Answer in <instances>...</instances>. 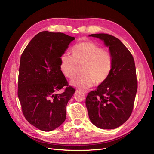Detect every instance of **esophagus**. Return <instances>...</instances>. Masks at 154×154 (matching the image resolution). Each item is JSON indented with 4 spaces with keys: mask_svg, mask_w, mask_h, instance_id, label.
<instances>
[{
    "mask_svg": "<svg viewBox=\"0 0 154 154\" xmlns=\"http://www.w3.org/2000/svg\"><path fill=\"white\" fill-rule=\"evenodd\" d=\"M80 91H82V93L85 94H88V91L87 90H80Z\"/></svg>",
    "mask_w": 154,
    "mask_h": 154,
    "instance_id": "34e87169",
    "label": "esophagus"
}]
</instances>
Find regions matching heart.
Returning a JSON list of instances; mask_svg holds the SVG:
<instances>
[{"label": "heart", "mask_w": 154, "mask_h": 154, "mask_svg": "<svg viewBox=\"0 0 154 154\" xmlns=\"http://www.w3.org/2000/svg\"><path fill=\"white\" fill-rule=\"evenodd\" d=\"M71 57L66 54L60 56L59 67L66 78L72 79L78 67L82 66L83 75L71 82L72 87L87 89L95 83H104L110 76L113 66L112 54L100 45L90 41L81 42L71 48Z\"/></svg>", "instance_id": "b5f03b06"}]
</instances>
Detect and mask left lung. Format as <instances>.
<instances>
[{
  "instance_id": "left-lung-1",
  "label": "left lung",
  "mask_w": 154,
  "mask_h": 154,
  "mask_svg": "<svg viewBox=\"0 0 154 154\" xmlns=\"http://www.w3.org/2000/svg\"><path fill=\"white\" fill-rule=\"evenodd\" d=\"M109 47L113 59L107 80L88 94L86 98L89 118L95 126L112 130L130 118L138 88L136 67L131 52L118 38L105 33L91 34Z\"/></svg>"
}]
</instances>
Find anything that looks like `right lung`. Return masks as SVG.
<instances>
[{
  "instance_id": "1",
  "label": "right lung",
  "mask_w": 154,
  "mask_h": 154,
  "mask_svg": "<svg viewBox=\"0 0 154 154\" xmlns=\"http://www.w3.org/2000/svg\"><path fill=\"white\" fill-rule=\"evenodd\" d=\"M75 37L47 31L35 35L20 59L17 95L26 119L44 131L55 130L66 118L75 92L61 72L60 57ZM64 86L62 94L57 91Z\"/></svg>"
}]
</instances>
